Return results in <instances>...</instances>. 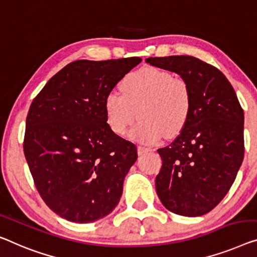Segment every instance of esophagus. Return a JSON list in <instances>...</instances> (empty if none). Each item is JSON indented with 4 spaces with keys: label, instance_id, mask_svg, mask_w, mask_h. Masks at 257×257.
Instances as JSON below:
<instances>
[{
    "label": "esophagus",
    "instance_id": "obj_1",
    "mask_svg": "<svg viewBox=\"0 0 257 257\" xmlns=\"http://www.w3.org/2000/svg\"><path fill=\"white\" fill-rule=\"evenodd\" d=\"M137 151H139V155H144V153L147 152H150L151 149L150 148H145V147H139V149H137Z\"/></svg>",
    "mask_w": 257,
    "mask_h": 257
}]
</instances>
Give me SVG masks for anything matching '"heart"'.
Returning <instances> with one entry per match:
<instances>
[{
    "instance_id": "obj_1",
    "label": "heart",
    "mask_w": 257,
    "mask_h": 257,
    "mask_svg": "<svg viewBox=\"0 0 257 257\" xmlns=\"http://www.w3.org/2000/svg\"><path fill=\"white\" fill-rule=\"evenodd\" d=\"M121 91H112L105 98V114L109 128L116 135L130 133L134 141L157 144L164 136L182 132L193 113V94L188 82L170 71L144 67L122 79Z\"/></svg>"
}]
</instances>
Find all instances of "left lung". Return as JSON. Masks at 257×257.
<instances>
[{
  "instance_id": "1",
  "label": "left lung",
  "mask_w": 257,
  "mask_h": 257,
  "mask_svg": "<svg viewBox=\"0 0 257 257\" xmlns=\"http://www.w3.org/2000/svg\"><path fill=\"white\" fill-rule=\"evenodd\" d=\"M147 62L177 72L193 94L185 129L158 149L163 166L156 177L157 194L171 212L202 216L225 197L242 164L243 109L223 72L197 57H149Z\"/></svg>"
}]
</instances>
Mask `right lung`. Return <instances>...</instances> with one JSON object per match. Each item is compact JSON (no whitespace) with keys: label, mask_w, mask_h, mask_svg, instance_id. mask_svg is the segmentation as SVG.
<instances>
[{"label":"right lung","mask_w":257,"mask_h":257,"mask_svg":"<svg viewBox=\"0 0 257 257\" xmlns=\"http://www.w3.org/2000/svg\"><path fill=\"white\" fill-rule=\"evenodd\" d=\"M141 61H74L30 106L23 142L26 162L40 197L64 219L92 223L120 202L137 148L109 128L104 104Z\"/></svg>","instance_id":"right-lung-1"}]
</instances>
